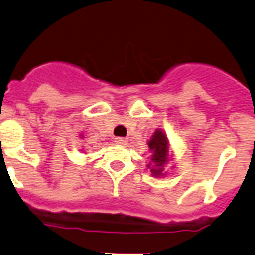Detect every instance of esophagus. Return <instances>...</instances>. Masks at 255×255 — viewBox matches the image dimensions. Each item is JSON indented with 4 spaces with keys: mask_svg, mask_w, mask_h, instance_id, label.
Returning a JSON list of instances; mask_svg holds the SVG:
<instances>
[{
    "mask_svg": "<svg viewBox=\"0 0 255 255\" xmlns=\"http://www.w3.org/2000/svg\"><path fill=\"white\" fill-rule=\"evenodd\" d=\"M114 142L118 145H126L128 140H126L125 137H115V139H114Z\"/></svg>",
    "mask_w": 255,
    "mask_h": 255,
    "instance_id": "obj_1",
    "label": "esophagus"
}]
</instances>
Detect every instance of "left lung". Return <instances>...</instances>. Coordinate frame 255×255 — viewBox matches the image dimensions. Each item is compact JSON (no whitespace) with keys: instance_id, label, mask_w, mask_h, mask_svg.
<instances>
[{"instance_id":"obj_1","label":"left lung","mask_w":255,"mask_h":255,"mask_svg":"<svg viewBox=\"0 0 255 255\" xmlns=\"http://www.w3.org/2000/svg\"><path fill=\"white\" fill-rule=\"evenodd\" d=\"M149 147L152 151L151 160L156 164V168L151 169L155 175H160L162 173L161 166L166 161V155H168V139L160 130L155 131L151 140L149 141Z\"/></svg>"}]
</instances>
